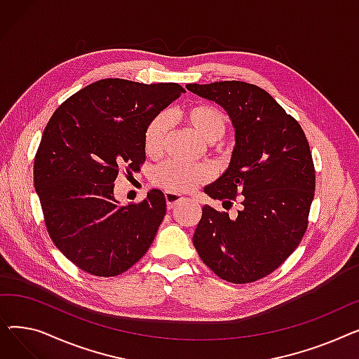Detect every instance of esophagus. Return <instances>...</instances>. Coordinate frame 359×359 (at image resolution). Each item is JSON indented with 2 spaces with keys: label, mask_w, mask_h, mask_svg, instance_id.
Wrapping results in <instances>:
<instances>
[{
  "label": "esophagus",
  "mask_w": 359,
  "mask_h": 359,
  "mask_svg": "<svg viewBox=\"0 0 359 359\" xmlns=\"http://www.w3.org/2000/svg\"><path fill=\"white\" fill-rule=\"evenodd\" d=\"M164 196H165V202H167V210H173L176 205H179L180 202L184 201L183 196H180L179 194H175V192H165Z\"/></svg>",
  "instance_id": "obj_1"
}]
</instances>
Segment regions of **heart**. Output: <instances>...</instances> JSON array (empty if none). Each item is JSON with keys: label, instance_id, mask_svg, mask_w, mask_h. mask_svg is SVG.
<instances>
[{"label": "heart", "instance_id": "heart-1", "mask_svg": "<svg viewBox=\"0 0 359 359\" xmlns=\"http://www.w3.org/2000/svg\"><path fill=\"white\" fill-rule=\"evenodd\" d=\"M180 118L192 126L196 134L208 142L218 141L225 134L227 118L224 113L211 104H194L180 113ZM168 132V122L164 115L151 121L144 134V148L147 154L158 156ZM210 179V170L203 165H187L183 163L170 161L156 170L154 183L168 192H189Z\"/></svg>", "mask_w": 359, "mask_h": 359}]
</instances>
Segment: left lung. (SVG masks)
I'll return each mask as SVG.
<instances>
[{"instance_id":"1","label":"left lung","mask_w":359,"mask_h":359,"mask_svg":"<svg viewBox=\"0 0 359 359\" xmlns=\"http://www.w3.org/2000/svg\"><path fill=\"white\" fill-rule=\"evenodd\" d=\"M229 113L236 147L225 173L205 187L212 199L243 205L236 219L202 208L194 246L217 276L248 284L272 273L303 238L316 175L299 123L263 88L243 81L187 84Z\"/></svg>"}]
</instances>
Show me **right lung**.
Listing matches in <instances>:
<instances>
[{
    "mask_svg": "<svg viewBox=\"0 0 359 359\" xmlns=\"http://www.w3.org/2000/svg\"><path fill=\"white\" fill-rule=\"evenodd\" d=\"M186 90L177 83L122 79L93 83L55 110L34 157V189L48 233L74 265L116 276L147 253L165 215L158 189L140 203L119 205V170L145 161L147 125Z\"/></svg>",
    "mask_w": 359,
    "mask_h": 359,
    "instance_id": "add662e5",
    "label": "right lung"
}]
</instances>
